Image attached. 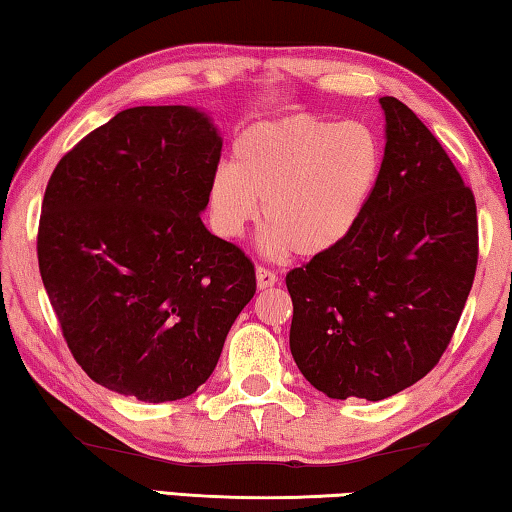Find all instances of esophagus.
Masks as SVG:
<instances>
[{
  "mask_svg": "<svg viewBox=\"0 0 512 512\" xmlns=\"http://www.w3.org/2000/svg\"><path fill=\"white\" fill-rule=\"evenodd\" d=\"M255 277H257V289L259 291H266V289H271L277 284V275L268 271V268H264V266H257Z\"/></svg>",
  "mask_w": 512,
  "mask_h": 512,
  "instance_id": "obj_1",
  "label": "esophagus"
}]
</instances>
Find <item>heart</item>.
<instances>
[{
    "label": "heart",
    "instance_id": "1",
    "mask_svg": "<svg viewBox=\"0 0 512 512\" xmlns=\"http://www.w3.org/2000/svg\"><path fill=\"white\" fill-rule=\"evenodd\" d=\"M235 164L210 183L216 230L235 239L259 216L268 257L325 255L357 228L381 173V144L361 121L289 115L237 137Z\"/></svg>",
    "mask_w": 512,
    "mask_h": 512
}]
</instances>
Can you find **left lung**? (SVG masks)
I'll return each mask as SVG.
<instances>
[{
	"label": "left lung",
	"mask_w": 512,
	"mask_h": 512,
	"mask_svg": "<svg viewBox=\"0 0 512 512\" xmlns=\"http://www.w3.org/2000/svg\"><path fill=\"white\" fill-rule=\"evenodd\" d=\"M384 160L357 228L287 273L296 366L332 400L379 402L443 357L470 296L476 203L431 131L381 97Z\"/></svg>",
	"instance_id": "1"
}]
</instances>
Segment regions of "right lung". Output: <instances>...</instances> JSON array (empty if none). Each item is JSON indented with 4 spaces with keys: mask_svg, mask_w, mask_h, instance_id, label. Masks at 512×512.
Instances as JSON below:
<instances>
[{
    "mask_svg": "<svg viewBox=\"0 0 512 512\" xmlns=\"http://www.w3.org/2000/svg\"><path fill=\"white\" fill-rule=\"evenodd\" d=\"M205 110H121L58 162L42 201V284L79 366L142 402L196 393L255 296V268L201 221L221 158Z\"/></svg>",
    "mask_w": 512,
    "mask_h": 512,
    "instance_id": "obj_1",
    "label": "right lung"
}]
</instances>
